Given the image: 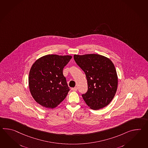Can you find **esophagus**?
<instances>
[{"label":"esophagus","mask_w":148,"mask_h":148,"mask_svg":"<svg viewBox=\"0 0 148 148\" xmlns=\"http://www.w3.org/2000/svg\"><path fill=\"white\" fill-rule=\"evenodd\" d=\"M71 90L73 91H76L77 90V87H74V88H72Z\"/></svg>","instance_id":"esophagus-1"}]
</instances>
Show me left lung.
Wrapping results in <instances>:
<instances>
[{
    "instance_id": "obj_1",
    "label": "left lung",
    "mask_w": 148,
    "mask_h": 148,
    "mask_svg": "<svg viewBox=\"0 0 148 148\" xmlns=\"http://www.w3.org/2000/svg\"><path fill=\"white\" fill-rule=\"evenodd\" d=\"M74 59L86 74L88 89L82 95L84 101L93 110L104 108L112 101L117 89L118 77L114 64L98 54L74 55Z\"/></svg>"
}]
</instances>
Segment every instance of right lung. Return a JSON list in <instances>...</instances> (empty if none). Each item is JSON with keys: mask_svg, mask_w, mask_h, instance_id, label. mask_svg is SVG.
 Returning a JSON list of instances; mask_svg holds the SVG:
<instances>
[{"mask_svg": "<svg viewBox=\"0 0 148 148\" xmlns=\"http://www.w3.org/2000/svg\"><path fill=\"white\" fill-rule=\"evenodd\" d=\"M72 57L48 55L33 64L29 73V86L33 99L40 105L53 108L66 98L69 88L62 71Z\"/></svg>", "mask_w": 148, "mask_h": 148, "instance_id": "1", "label": "right lung"}]
</instances>
